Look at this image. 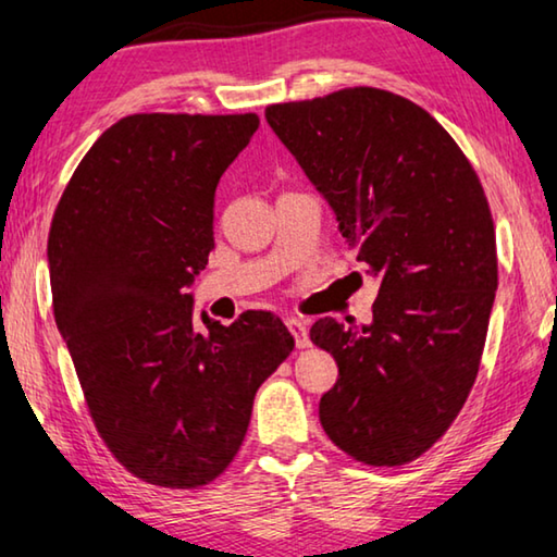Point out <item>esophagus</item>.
I'll return each instance as SVG.
<instances>
[{
  "mask_svg": "<svg viewBox=\"0 0 557 557\" xmlns=\"http://www.w3.org/2000/svg\"><path fill=\"white\" fill-rule=\"evenodd\" d=\"M286 326H288V332L294 334L298 349H306V346H309V321L294 317L286 321Z\"/></svg>",
  "mask_w": 557,
  "mask_h": 557,
  "instance_id": "obj_1",
  "label": "esophagus"
}]
</instances>
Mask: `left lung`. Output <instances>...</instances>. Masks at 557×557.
Wrapping results in <instances>:
<instances>
[{"label":"left lung","mask_w":557,"mask_h":557,"mask_svg":"<svg viewBox=\"0 0 557 557\" xmlns=\"http://www.w3.org/2000/svg\"><path fill=\"white\" fill-rule=\"evenodd\" d=\"M265 120L379 278L372 326L326 317L309 332L338 364L321 426L357 462H412L462 412L480 372L497 288L485 190L453 135L389 90L269 104Z\"/></svg>","instance_id":"obj_1"}]
</instances>
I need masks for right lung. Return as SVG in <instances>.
I'll use <instances>...</instances> for the list:
<instances>
[{
  "label": "right lung",
  "instance_id": "right-lung-1",
  "mask_svg": "<svg viewBox=\"0 0 557 557\" xmlns=\"http://www.w3.org/2000/svg\"><path fill=\"white\" fill-rule=\"evenodd\" d=\"M256 112H138L104 131L54 208L52 309L87 412L150 485L196 490L244 445L259 386L294 351L271 311L193 321L188 284L213 251L215 185Z\"/></svg>",
  "mask_w": 557,
  "mask_h": 557
}]
</instances>
